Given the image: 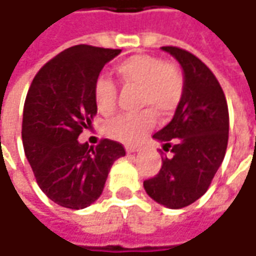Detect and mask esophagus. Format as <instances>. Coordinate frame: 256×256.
<instances>
[{"mask_svg": "<svg viewBox=\"0 0 256 256\" xmlns=\"http://www.w3.org/2000/svg\"><path fill=\"white\" fill-rule=\"evenodd\" d=\"M126 152H128V154H130V153H136L137 148L136 147H133V146H128V147H126Z\"/></svg>", "mask_w": 256, "mask_h": 256, "instance_id": "34e87169", "label": "esophagus"}]
</instances>
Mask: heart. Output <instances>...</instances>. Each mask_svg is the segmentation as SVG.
I'll list each match as a JSON object with an SVG mask.
<instances>
[{"label":"heart","instance_id":"b5f03b06","mask_svg":"<svg viewBox=\"0 0 256 256\" xmlns=\"http://www.w3.org/2000/svg\"><path fill=\"white\" fill-rule=\"evenodd\" d=\"M114 70L124 88L137 89V108L147 109L112 118L104 124V133L113 140L134 144L154 126L153 110L167 116L177 109L184 94V78L174 64L153 55H133L119 62ZM93 99L99 113H113L118 103L114 82L99 76L93 86Z\"/></svg>","mask_w":256,"mask_h":256}]
</instances>
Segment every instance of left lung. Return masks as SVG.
<instances>
[{
    "instance_id": "obj_1",
    "label": "left lung",
    "mask_w": 256,
    "mask_h": 256,
    "mask_svg": "<svg viewBox=\"0 0 256 256\" xmlns=\"http://www.w3.org/2000/svg\"><path fill=\"white\" fill-rule=\"evenodd\" d=\"M162 49L182 66L184 94L172 122L153 134L170 154L162 157L160 172L143 186L158 204L184 208L207 191L224 160L228 104L216 75L201 59L178 46Z\"/></svg>"
}]
</instances>
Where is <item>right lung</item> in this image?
I'll list each match as a JSON object with an SVG mask.
<instances>
[{"mask_svg":"<svg viewBox=\"0 0 256 256\" xmlns=\"http://www.w3.org/2000/svg\"><path fill=\"white\" fill-rule=\"evenodd\" d=\"M120 49L75 45L38 70L24 104L22 143L35 180L58 206L82 210L100 197L112 164L126 154L122 143L78 142L98 108L93 86Z\"/></svg>","mask_w":256,"mask_h":256,"instance_id":"add662e5","label":"right lung"}]
</instances>
